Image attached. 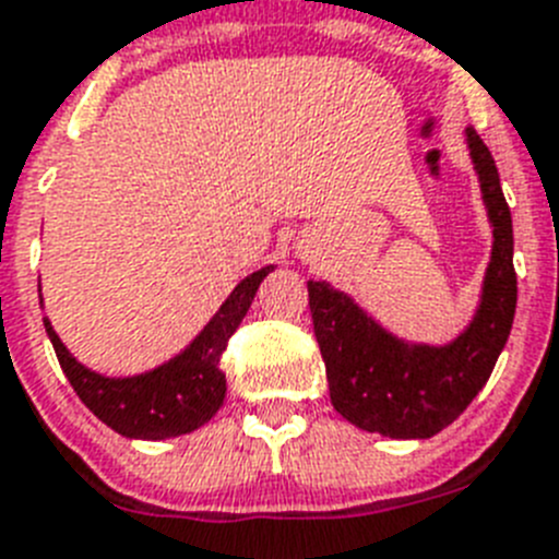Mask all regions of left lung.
Listing matches in <instances>:
<instances>
[{"instance_id":"obj_1","label":"left lung","mask_w":559,"mask_h":559,"mask_svg":"<svg viewBox=\"0 0 559 559\" xmlns=\"http://www.w3.org/2000/svg\"><path fill=\"white\" fill-rule=\"evenodd\" d=\"M467 145L492 225V255L484 275L481 304L453 343H405L332 284H307L334 411L368 433L430 439L453 425L487 385L512 332L518 304L512 213L492 154L475 129H467Z\"/></svg>"}]
</instances>
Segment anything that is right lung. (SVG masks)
<instances>
[{
	"mask_svg": "<svg viewBox=\"0 0 559 559\" xmlns=\"http://www.w3.org/2000/svg\"><path fill=\"white\" fill-rule=\"evenodd\" d=\"M273 270L275 266L270 264L247 275L186 352L134 377H104L81 366L45 318L47 337L75 394L104 425L126 439H174L205 425L225 402L227 382L219 368L222 354L230 334L245 320L259 284Z\"/></svg>",
	"mask_w": 559,
	"mask_h": 559,
	"instance_id": "right-lung-1",
	"label": "right lung"
}]
</instances>
